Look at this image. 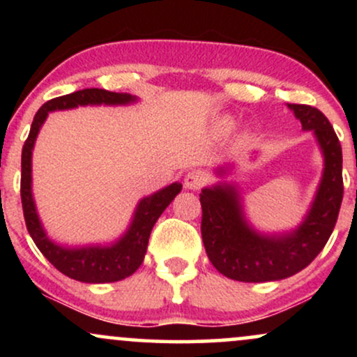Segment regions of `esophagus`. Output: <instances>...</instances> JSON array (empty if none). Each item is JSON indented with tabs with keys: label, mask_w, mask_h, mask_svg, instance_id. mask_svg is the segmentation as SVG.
Instances as JSON below:
<instances>
[{
	"label": "esophagus",
	"mask_w": 357,
	"mask_h": 357,
	"mask_svg": "<svg viewBox=\"0 0 357 357\" xmlns=\"http://www.w3.org/2000/svg\"><path fill=\"white\" fill-rule=\"evenodd\" d=\"M206 181L208 176L204 171L192 169L186 174V178H184V186H186L188 190H199V188H203L204 184H206Z\"/></svg>",
	"instance_id": "obj_1"
}]
</instances>
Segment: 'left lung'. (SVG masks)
I'll use <instances>...</instances> for the list:
<instances>
[{
	"instance_id": "left-lung-1",
	"label": "left lung",
	"mask_w": 357,
	"mask_h": 357,
	"mask_svg": "<svg viewBox=\"0 0 357 357\" xmlns=\"http://www.w3.org/2000/svg\"><path fill=\"white\" fill-rule=\"evenodd\" d=\"M305 130H314L324 153L322 181L304 223L290 235H258L245 223L231 186L204 188L202 236L215 268L240 282H270L305 268L326 247L342 203V149L334 127L319 109L289 104Z\"/></svg>"
}]
</instances>
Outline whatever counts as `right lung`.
I'll list each match as a JSON object with an SVG mask.
<instances>
[{
  "mask_svg": "<svg viewBox=\"0 0 357 357\" xmlns=\"http://www.w3.org/2000/svg\"><path fill=\"white\" fill-rule=\"evenodd\" d=\"M136 97L130 93L109 92L105 89H84L68 96L55 97L45 102L38 112L35 114L31 122L30 134L24 141L22 151V206L24 223L35 245L38 247L43 257L63 275L87 284H104V282H117L122 278L132 275L141 267L144 260L147 241H149L151 230L158 221L161 213L169 206L174 196L181 191V184L173 183L165 190L154 192L149 198H144L139 203L136 216L129 231L122 236L112 247H87V248H63L55 245L45 235L38 215H36L33 198H31V149L38 130L52 110L73 109L77 105L89 104H129Z\"/></svg>",
  "mask_w": 357,
  "mask_h": 357,
  "instance_id": "right-lung-1",
  "label": "right lung"
}]
</instances>
